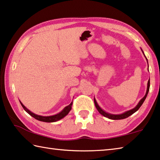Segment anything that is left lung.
<instances>
[{"label":"left lung","instance_id":"obj_1","mask_svg":"<svg viewBox=\"0 0 160 160\" xmlns=\"http://www.w3.org/2000/svg\"><path fill=\"white\" fill-rule=\"evenodd\" d=\"M147 59V58H146ZM149 89H150V80H148V88H147V92H146V94L145 95V97L142 98V99L139 101V103H138V105L136 106L134 108H133L132 110H129V111H127L123 114H121V115H112V114H109V113H107L106 112H104L103 110L101 109L98 105L97 103V101L94 99V104H95V106L97 109L98 110V111L99 112L101 115H103L104 117L106 118H108L109 119H111V120H122V119H124V118H127L129 117L130 115H132L133 113H134L136 111H137V110L139 109V108L141 106L142 104L144 102L145 99H146V98L148 95V93L149 92Z\"/></svg>","mask_w":160,"mask_h":160}]
</instances>
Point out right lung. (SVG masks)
Returning a JSON list of instances; mask_svg holds the SVG:
<instances>
[{
  "mask_svg": "<svg viewBox=\"0 0 160 160\" xmlns=\"http://www.w3.org/2000/svg\"><path fill=\"white\" fill-rule=\"evenodd\" d=\"M21 103V102H20ZM21 105L22 106L23 108L24 109L26 112H27L28 114H29L32 117L34 118L36 120H39V121H42V122H57L58 120H61L63 118H64L66 115H68V113L70 112V110H71L72 108V101L69 104L68 106L65 107L64 109H63L62 112H60L58 114L55 115H52V116H47V117H45V116H40V115H38L34 114L32 112H31L30 110H28L26 107L23 105V104L21 103Z\"/></svg>",
  "mask_w": 160,
  "mask_h": 160,
  "instance_id": "right-lung-1",
  "label": "right lung"
}]
</instances>
